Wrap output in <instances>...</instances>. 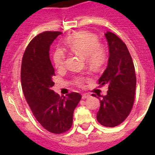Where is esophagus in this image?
<instances>
[{
	"mask_svg": "<svg viewBox=\"0 0 155 155\" xmlns=\"http://www.w3.org/2000/svg\"><path fill=\"white\" fill-rule=\"evenodd\" d=\"M90 95L87 94V93H84V94L82 95V98L83 99H87V98H89Z\"/></svg>",
	"mask_w": 155,
	"mask_h": 155,
	"instance_id": "obj_1",
	"label": "esophagus"
}]
</instances>
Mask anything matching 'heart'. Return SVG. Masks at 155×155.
Returning a JSON list of instances; mask_svg holds the SVG:
<instances>
[{
	"instance_id": "b5f03b06",
	"label": "heart",
	"mask_w": 155,
	"mask_h": 155,
	"mask_svg": "<svg viewBox=\"0 0 155 155\" xmlns=\"http://www.w3.org/2000/svg\"><path fill=\"white\" fill-rule=\"evenodd\" d=\"M67 45L71 51L85 57L87 63L93 67H100L105 61V49L100 44L99 38L94 34L86 31L75 33L68 38ZM65 51L60 48L56 49L53 54L54 66L58 69H62L65 66ZM74 81L78 86H82L84 77L77 76Z\"/></svg>"
}]
</instances>
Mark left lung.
Instances as JSON below:
<instances>
[{
  "mask_svg": "<svg viewBox=\"0 0 155 155\" xmlns=\"http://www.w3.org/2000/svg\"><path fill=\"white\" fill-rule=\"evenodd\" d=\"M104 35L108 41L109 57L107 68L99 79V84H107L108 90L107 95L100 99L97 119L104 126L115 127L122 123L131 112L136 90V74L132 57L124 42L109 31ZM92 97L96 95L92 94Z\"/></svg>",
  "mask_w": 155,
  "mask_h": 155,
  "instance_id": "left-lung-1",
  "label": "left lung"
}]
</instances>
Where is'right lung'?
Instances as JSON below:
<instances>
[{"label": "right lung", "instance_id": "1", "mask_svg": "<svg viewBox=\"0 0 155 155\" xmlns=\"http://www.w3.org/2000/svg\"><path fill=\"white\" fill-rule=\"evenodd\" d=\"M62 33L46 31L33 38L23 54L21 80L23 92L36 120L53 134H62L72 125L73 113L81 99L78 92L59 97L52 90L54 69L50 47Z\"/></svg>", "mask_w": 155, "mask_h": 155}]
</instances>
